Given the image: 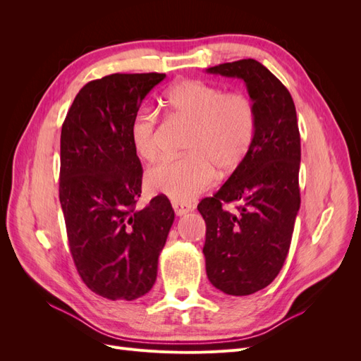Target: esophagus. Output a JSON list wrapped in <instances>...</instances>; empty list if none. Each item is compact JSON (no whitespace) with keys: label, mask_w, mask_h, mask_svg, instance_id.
Here are the masks:
<instances>
[{"label":"esophagus","mask_w":361,"mask_h":361,"mask_svg":"<svg viewBox=\"0 0 361 361\" xmlns=\"http://www.w3.org/2000/svg\"><path fill=\"white\" fill-rule=\"evenodd\" d=\"M171 206L174 209V214H176L178 216L188 214L192 209V206L190 203H182V202H171Z\"/></svg>","instance_id":"esophagus-1"}]
</instances>
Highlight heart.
<instances>
[{
    "instance_id": "b5f03b06",
    "label": "heart",
    "mask_w": 361,
    "mask_h": 361,
    "mask_svg": "<svg viewBox=\"0 0 361 361\" xmlns=\"http://www.w3.org/2000/svg\"><path fill=\"white\" fill-rule=\"evenodd\" d=\"M167 111L190 123L185 141L187 155L164 159L146 173V187L174 202L188 203L204 192L224 171L241 166L257 133L253 101L241 92L197 80H183L162 94ZM157 113L143 108L129 123V141L141 161H155L159 154Z\"/></svg>"
}]
</instances>
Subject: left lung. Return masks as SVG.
<instances>
[{
  "mask_svg": "<svg viewBox=\"0 0 361 361\" xmlns=\"http://www.w3.org/2000/svg\"><path fill=\"white\" fill-rule=\"evenodd\" d=\"M207 73L245 82L257 114L250 154L214 197L197 209L206 223V274L227 295L267 288L285 264L300 211V130L292 96L277 76L253 60L223 63ZM235 202V211L224 206Z\"/></svg>",
  "mask_w": 361,
  "mask_h": 361,
  "instance_id": "left-lung-1",
  "label": "left lung"
}]
</instances>
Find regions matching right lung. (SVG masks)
Here are the masks:
<instances>
[{
  "label": "right lung",
  "mask_w": 361,
  "mask_h": 361,
  "mask_svg": "<svg viewBox=\"0 0 361 361\" xmlns=\"http://www.w3.org/2000/svg\"><path fill=\"white\" fill-rule=\"evenodd\" d=\"M166 73H113L87 82L64 118L60 203L69 248L87 288L133 301L155 285L174 211L166 195L137 209L143 169L129 123Z\"/></svg>",
  "instance_id": "obj_1"
}]
</instances>
